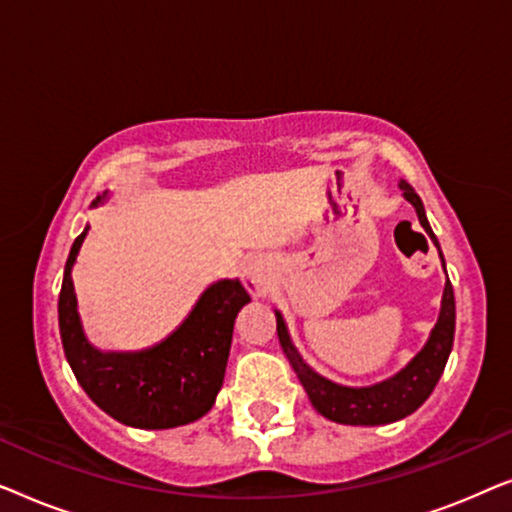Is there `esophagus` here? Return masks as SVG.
<instances>
[{
  "mask_svg": "<svg viewBox=\"0 0 512 512\" xmlns=\"http://www.w3.org/2000/svg\"><path fill=\"white\" fill-rule=\"evenodd\" d=\"M242 282L249 289L251 296H256V298L265 296L270 289V275H268V270H265V263L256 261V263L247 265V270H244V275H242Z\"/></svg>",
  "mask_w": 512,
  "mask_h": 512,
  "instance_id": "1",
  "label": "esophagus"
}]
</instances>
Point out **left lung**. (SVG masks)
Segmentation results:
<instances>
[{"label":"left lung","instance_id":"1","mask_svg":"<svg viewBox=\"0 0 512 512\" xmlns=\"http://www.w3.org/2000/svg\"><path fill=\"white\" fill-rule=\"evenodd\" d=\"M403 198L415 207L419 216V223L429 233L433 244L438 247L436 235L426 221V212L422 205V198L415 193L408 181H401ZM440 251V247H438ZM443 258V254H440ZM445 268V261H443ZM277 317V335L279 345H282L286 359H289L291 368L296 370L300 384H303L307 396L317 412H321L326 419H333L338 424H352V426H377V424H391L398 419L408 417L422 405L443 375L445 363L450 359L452 342H454V319H457V310H454V291L450 279L445 282L443 303H440V317L438 324L433 326L422 352L405 366L401 373H396L389 380L370 384V387H342L307 366L298 349L293 347L289 328L284 324V317L275 310Z\"/></svg>","mask_w":512,"mask_h":512}]
</instances>
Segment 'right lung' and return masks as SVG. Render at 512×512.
<instances>
[{"instance_id":"1","label":"right lung","mask_w":512,"mask_h":512,"mask_svg":"<svg viewBox=\"0 0 512 512\" xmlns=\"http://www.w3.org/2000/svg\"><path fill=\"white\" fill-rule=\"evenodd\" d=\"M104 198H95L93 207ZM88 226L65 263L58 300L62 349L76 380L97 408L135 429H172L212 410L233 342L237 312L249 303L240 279H221L163 342L142 352H100L83 333L72 268Z\"/></svg>"}]
</instances>
